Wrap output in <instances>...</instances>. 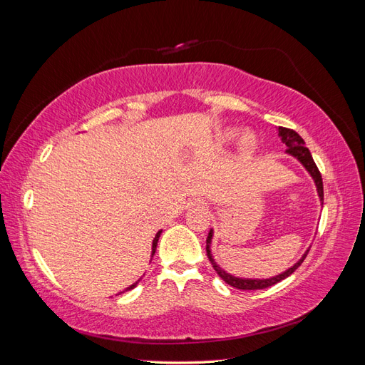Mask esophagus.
<instances>
[{
    "label": "esophagus",
    "mask_w": 365,
    "mask_h": 365,
    "mask_svg": "<svg viewBox=\"0 0 365 365\" xmlns=\"http://www.w3.org/2000/svg\"><path fill=\"white\" fill-rule=\"evenodd\" d=\"M192 207H197V208H204V204H202V202H197V201H195V202H192Z\"/></svg>",
    "instance_id": "obj_1"
}]
</instances>
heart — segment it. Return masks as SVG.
<instances>
[{
    "instance_id": "1",
    "label": "heart",
    "mask_w": 365,
    "mask_h": 365,
    "mask_svg": "<svg viewBox=\"0 0 365 365\" xmlns=\"http://www.w3.org/2000/svg\"><path fill=\"white\" fill-rule=\"evenodd\" d=\"M236 135H237V130L233 128H228V129L220 132L219 141L222 143V145H228L230 141L235 140ZM256 143H257L256 137H254L251 132H245V134L240 138V150L244 153H251L254 149H256Z\"/></svg>"
}]
</instances>
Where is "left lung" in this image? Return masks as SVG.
Here are the masks:
<instances>
[{
    "mask_svg": "<svg viewBox=\"0 0 365 365\" xmlns=\"http://www.w3.org/2000/svg\"><path fill=\"white\" fill-rule=\"evenodd\" d=\"M279 137L282 138V141L286 145V153H289L291 157L297 158L298 161H300L304 169L309 172V175L312 176V180L317 185V192H318V196H319V201L323 202L324 200V192H323V178H322V173H319L317 164L311 155V152H309V149L304 146V140L297 134L295 130L292 129H288V128H282L279 126ZM212 237H213V230L208 231V236H207V256L210 259V262H212L215 271L219 274V277L222 279L227 284L233 286V288L236 289H242V291H254V289H264V288H269V286L279 283L282 280H284L286 277H289V275L300 267V264L303 263V260L306 259L309 250L303 254L302 259L298 260L294 267H291L289 269H286L284 272L275 275V277H271V279H240V277H235V275H231L228 272H225L222 268L219 267V264L215 262L213 256H212V250H210V245H212Z\"/></svg>",
    "mask_w": 365,
    "mask_h": 365,
    "instance_id": "obj_1",
    "label": "left lung"
}]
</instances>
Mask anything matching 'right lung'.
<instances>
[{
    "label": "right lung",
    "mask_w": 365,
    "mask_h": 365,
    "mask_svg": "<svg viewBox=\"0 0 365 365\" xmlns=\"http://www.w3.org/2000/svg\"><path fill=\"white\" fill-rule=\"evenodd\" d=\"M160 235H161V230H160V231H158V233L155 235V239H153V242H152V257H153V254H155V250H157V244H158V239H160ZM138 282H140V280H138ZM138 282H135L134 284H130V286H129V288H128L126 291H129V289H134V288H135V286H137V283H138Z\"/></svg>",
    "instance_id": "obj_1"
}]
</instances>
